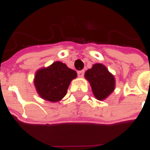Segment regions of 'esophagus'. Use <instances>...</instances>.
Wrapping results in <instances>:
<instances>
[{
    "label": "esophagus",
    "instance_id": "34e87169",
    "mask_svg": "<svg viewBox=\"0 0 150 150\" xmlns=\"http://www.w3.org/2000/svg\"><path fill=\"white\" fill-rule=\"evenodd\" d=\"M77 73H78L79 77H83L84 75V71H79Z\"/></svg>",
    "mask_w": 150,
    "mask_h": 150
}]
</instances>
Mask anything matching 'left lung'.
<instances>
[{
  "label": "left lung",
  "instance_id": "obj_1",
  "mask_svg": "<svg viewBox=\"0 0 150 150\" xmlns=\"http://www.w3.org/2000/svg\"><path fill=\"white\" fill-rule=\"evenodd\" d=\"M84 76L90 83L95 97L99 100H104L115 89V78L103 64H94L85 72Z\"/></svg>",
  "mask_w": 150,
  "mask_h": 150
}]
</instances>
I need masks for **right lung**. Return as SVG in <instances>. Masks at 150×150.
Instances as JSON below:
<instances>
[{
    "label": "right lung",
    "mask_w": 150,
    "mask_h": 150,
    "mask_svg": "<svg viewBox=\"0 0 150 150\" xmlns=\"http://www.w3.org/2000/svg\"><path fill=\"white\" fill-rule=\"evenodd\" d=\"M76 77L75 71L68 68L65 63L57 61L48 67L38 70L34 83L38 93L42 99L58 102L65 96L71 82Z\"/></svg>",
    "instance_id": "1"
}]
</instances>
